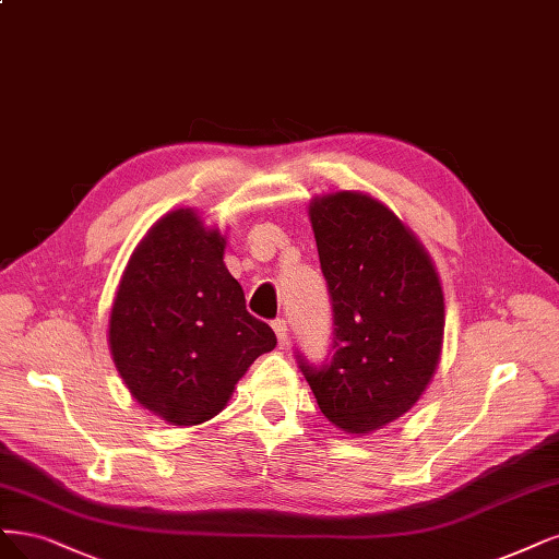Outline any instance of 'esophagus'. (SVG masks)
<instances>
[{"label":"esophagus","instance_id":"obj_1","mask_svg":"<svg viewBox=\"0 0 559 559\" xmlns=\"http://www.w3.org/2000/svg\"><path fill=\"white\" fill-rule=\"evenodd\" d=\"M273 331H275V335H277V346L280 349H286L288 346V329H286V321L284 319H275L273 321Z\"/></svg>","mask_w":559,"mask_h":559}]
</instances>
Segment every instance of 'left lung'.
Returning <instances> with one entry per match:
<instances>
[{
    "mask_svg": "<svg viewBox=\"0 0 559 559\" xmlns=\"http://www.w3.org/2000/svg\"><path fill=\"white\" fill-rule=\"evenodd\" d=\"M333 305V356L298 354L321 414L368 435L407 414L437 370L444 294L426 249L391 210L358 191L310 203Z\"/></svg>",
    "mask_w": 559,
    "mask_h": 559,
    "instance_id": "obj_1",
    "label": "left lung"
}]
</instances>
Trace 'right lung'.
Here are the masks:
<instances>
[{
	"label": "right lung",
	"instance_id": "right-lung-1",
	"mask_svg": "<svg viewBox=\"0 0 559 559\" xmlns=\"http://www.w3.org/2000/svg\"><path fill=\"white\" fill-rule=\"evenodd\" d=\"M224 247L194 210H173L133 249L112 300L115 368L170 426L217 416L249 365L277 344L271 325L247 312Z\"/></svg>",
	"mask_w": 559,
	"mask_h": 559
}]
</instances>
